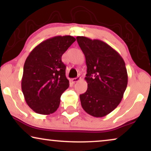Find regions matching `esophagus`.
Masks as SVG:
<instances>
[{
  "label": "esophagus",
  "mask_w": 151,
  "mask_h": 151,
  "mask_svg": "<svg viewBox=\"0 0 151 151\" xmlns=\"http://www.w3.org/2000/svg\"><path fill=\"white\" fill-rule=\"evenodd\" d=\"M80 80H81V78H80V77H79V76H78V77L76 78H73V79L71 80V82H73V83H76V82H78V81H80Z\"/></svg>",
  "instance_id": "esophagus-1"
}]
</instances>
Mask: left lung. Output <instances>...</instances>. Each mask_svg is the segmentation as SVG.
Instances as JSON below:
<instances>
[{
  "mask_svg": "<svg viewBox=\"0 0 151 151\" xmlns=\"http://www.w3.org/2000/svg\"><path fill=\"white\" fill-rule=\"evenodd\" d=\"M87 67V90L80 95L82 107L96 117L108 115L118 106L128 83L125 63L118 52L100 40L77 36Z\"/></svg>",
  "mask_w": 151,
  "mask_h": 151,
  "instance_id": "8db88e82",
  "label": "left lung"
}]
</instances>
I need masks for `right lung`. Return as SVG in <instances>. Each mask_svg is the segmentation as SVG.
Masks as SVG:
<instances>
[{"label": "right lung", "mask_w": 151, "mask_h": 151, "mask_svg": "<svg viewBox=\"0 0 151 151\" xmlns=\"http://www.w3.org/2000/svg\"><path fill=\"white\" fill-rule=\"evenodd\" d=\"M75 41L71 36L52 37L37 45L27 58L21 88L34 112L50 115L58 109L61 95L69 86L61 58Z\"/></svg>", "instance_id": "right-lung-1"}]
</instances>
